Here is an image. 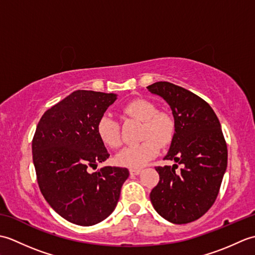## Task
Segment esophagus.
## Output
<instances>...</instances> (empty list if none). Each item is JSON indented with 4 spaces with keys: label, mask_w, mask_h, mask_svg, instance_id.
Returning <instances> with one entry per match:
<instances>
[{
    "label": "esophagus",
    "mask_w": 255,
    "mask_h": 255,
    "mask_svg": "<svg viewBox=\"0 0 255 255\" xmlns=\"http://www.w3.org/2000/svg\"><path fill=\"white\" fill-rule=\"evenodd\" d=\"M129 172H130L131 175H139L140 173H141V170H140V169H130V170H129Z\"/></svg>",
    "instance_id": "obj_1"
}]
</instances>
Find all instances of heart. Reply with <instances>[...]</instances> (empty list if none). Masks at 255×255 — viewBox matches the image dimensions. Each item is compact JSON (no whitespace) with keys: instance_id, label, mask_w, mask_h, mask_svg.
<instances>
[{"instance_id":"1","label":"heart","mask_w":255,"mask_h":255,"mask_svg":"<svg viewBox=\"0 0 255 255\" xmlns=\"http://www.w3.org/2000/svg\"><path fill=\"white\" fill-rule=\"evenodd\" d=\"M125 116L142 122L140 138L143 139L136 145L124 148L116 156V162L122 166L138 169L158 154L159 144H170L175 134V121L171 114L159 112L155 103L147 99H136L122 107ZM96 133L106 147L117 149L122 144L119 123L107 114L96 123Z\"/></svg>"}]
</instances>
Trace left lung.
Listing matches in <instances>:
<instances>
[{"label": "left lung", "instance_id": "1", "mask_svg": "<svg viewBox=\"0 0 255 255\" xmlns=\"http://www.w3.org/2000/svg\"><path fill=\"white\" fill-rule=\"evenodd\" d=\"M147 89L167 102L176 127L164 158L176 164L155 166L160 181L150 193L151 203L170 223H192L215 203L227 169L228 150L219 119L207 102L181 86L155 82ZM178 165L182 167L176 171Z\"/></svg>", "mask_w": 255, "mask_h": 255}]
</instances>
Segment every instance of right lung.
Here are the masks:
<instances>
[{"mask_svg": "<svg viewBox=\"0 0 255 255\" xmlns=\"http://www.w3.org/2000/svg\"><path fill=\"white\" fill-rule=\"evenodd\" d=\"M116 94L78 90L53 105L40 118L31 150L42 196L62 218L79 226L101 223L115 209L126 167L104 166L108 159L96 133V123Z\"/></svg>", "mask_w": 255, "mask_h": 255, "instance_id": "add662e5", "label": "right lung"}]
</instances>
